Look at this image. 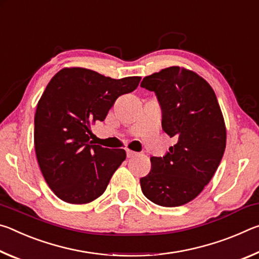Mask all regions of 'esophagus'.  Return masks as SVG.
<instances>
[{
  "instance_id": "obj_1",
  "label": "esophagus",
  "mask_w": 259,
  "mask_h": 259,
  "mask_svg": "<svg viewBox=\"0 0 259 259\" xmlns=\"http://www.w3.org/2000/svg\"><path fill=\"white\" fill-rule=\"evenodd\" d=\"M136 154H137V153H136V152L130 151V150H126V157H128V159H130V157L136 156Z\"/></svg>"
}]
</instances>
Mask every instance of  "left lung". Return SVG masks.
<instances>
[{"instance_id":"left-lung-1","label":"left lung","mask_w":259,"mask_h":259,"mask_svg":"<svg viewBox=\"0 0 259 259\" xmlns=\"http://www.w3.org/2000/svg\"><path fill=\"white\" fill-rule=\"evenodd\" d=\"M162 111V129L177 144L140 178L144 195L162 207H179L198 196L216 172L226 146L224 117L212 88L198 74L178 66L143 78Z\"/></svg>"}]
</instances>
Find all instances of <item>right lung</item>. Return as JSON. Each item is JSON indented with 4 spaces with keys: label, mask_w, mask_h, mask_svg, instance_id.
<instances>
[{
    "label": "right lung",
    "mask_w": 259,
    "mask_h": 259,
    "mask_svg": "<svg viewBox=\"0 0 259 259\" xmlns=\"http://www.w3.org/2000/svg\"><path fill=\"white\" fill-rule=\"evenodd\" d=\"M140 78L115 80L72 67L48 83L35 113L34 145L43 177L60 200L84 204L106 190L126 154L90 142V125L104 121L115 100L133 93Z\"/></svg>",
    "instance_id": "add662e5"
}]
</instances>
